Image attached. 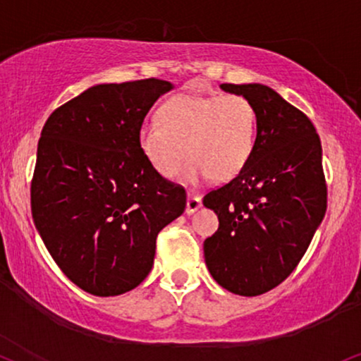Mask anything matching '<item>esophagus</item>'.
Here are the masks:
<instances>
[{"label": "esophagus", "instance_id": "1", "mask_svg": "<svg viewBox=\"0 0 361 361\" xmlns=\"http://www.w3.org/2000/svg\"><path fill=\"white\" fill-rule=\"evenodd\" d=\"M201 207H202L201 197H199V195L189 194L188 195V202H185V212H188V214H194V212L199 211Z\"/></svg>", "mask_w": 361, "mask_h": 361}]
</instances>
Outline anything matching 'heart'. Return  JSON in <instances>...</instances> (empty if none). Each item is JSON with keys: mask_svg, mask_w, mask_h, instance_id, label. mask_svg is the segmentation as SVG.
Instances as JSON below:
<instances>
[{"mask_svg": "<svg viewBox=\"0 0 361 361\" xmlns=\"http://www.w3.org/2000/svg\"><path fill=\"white\" fill-rule=\"evenodd\" d=\"M159 120L139 128V147L159 176L172 177L189 155L188 182L238 177L252 157L257 137L255 105L243 95L180 93L160 106ZM186 149H184L183 147Z\"/></svg>", "mask_w": 361, "mask_h": 361, "instance_id": "heart-1", "label": "heart"}]
</instances>
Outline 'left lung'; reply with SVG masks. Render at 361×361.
I'll use <instances>...</instances> for the list:
<instances>
[{
	"instance_id": "1",
	"label": "left lung",
	"mask_w": 361,
	"mask_h": 361,
	"mask_svg": "<svg viewBox=\"0 0 361 361\" xmlns=\"http://www.w3.org/2000/svg\"><path fill=\"white\" fill-rule=\"evenodd\" d=\"M219 87L255 105L257 137L244 171L204 197L219 219V229L204 241V259L219 286L257 296L293 273L322 224V142L311 120L273 88Z\"/></svg>"
}]
</instances>
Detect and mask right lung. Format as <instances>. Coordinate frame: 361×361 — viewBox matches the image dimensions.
Listing matches in <instances>:
<instances>
[{
	"label": "right lung",
	"instance_id": "1",
	"mask_svg": "<svg viewBox=\"0 0 361 361\" xmlns=\"http://www.w3.org/2000/svg\"><path fill=\"white\" fill-rule=\"evenodd\" d=\"M172 88L157 78L100 83L56 109L42 130L31 214L58 268L90 295L139 286L157 234L185 209V190L150 167L137 139Z\"/></svg>",
	"mask_w": 361,
	"mask_h": 361
}]
</instances>
